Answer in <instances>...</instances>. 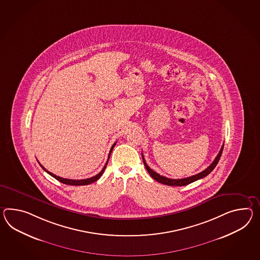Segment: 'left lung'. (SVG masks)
I'll list each match as a JSON object with an SVG mask.
<instances>
[{"mask_svg":"<svg viewBox=\"0 0 260 260\" xmlns=\"http://www.w3.org/2000/svg\"><path fill=\"white\" fill-rule=\"evenodd\" d=\"M222 149H223V145H222V147H221V150H220V152L218 153V155H217L215 159L213 160V162L209 165L207 169H205L204 171L199 173V174H197V175L191 176V177H186V178H181V179H172V178H168V177L160 176L158 173L153 171L152 169H151L148 165H146V160H145V158H144V155H143V154H142V157H143L144 165L146 166V170L149 173V175L151 176V177L154 178L156 181H158L159 183L165 184V185H168V186H185V185H188V184L191 183V182H193V181H197V180L200 179V178L207 177L209 173L215 168L216 165H217L219 159H220L221 156H222Z\"/></svg>","mask_w":260,"mask_h":260,"instance_id":"1","label":"left lung"}]
</instances>
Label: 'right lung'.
Segmentation results:
<instances>
[{
    "label": "right lung",
    "mask_w": 260,
    "mask_h": 260,
    "mask_svg": "<svg viewBox=\"0 0 260 260\" xmlns=\"http://www.w3.org/2000/svg\"><path fill=\"white\" fill-rule=\"evenodd\" d=\"M115 144H116V143H114L113 146L111 147V150H110V153H109V157H108L107 162H106V165H104V167H103V169H102V171L100 172L98 175H95V177H89V178H85V179H68V178L58 177L56 175H54V174H52L51 172L48 171L47 169H45V167H43V166L40 165L39 162H38V164H39V165L42 167V169H43V170H45V171L47 172L49 175H51V177H54L55 179H57L58 181H60V182H62V183L68 184V185H72V186H83V185H88V184L95 182V181H96L100 177H102L103 172H104L105 168H106V166H107L108 160H109V158H110V156H111V153L113 151V149H114Z\"/></svg>",
    "instance_id": "right-lung-1"
}]
</instances>
